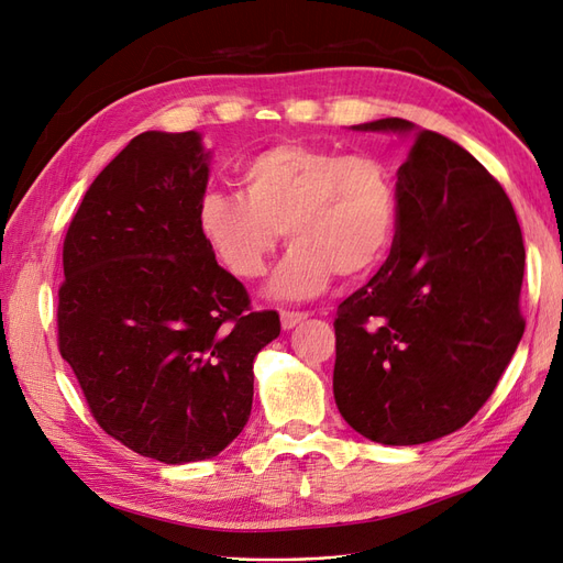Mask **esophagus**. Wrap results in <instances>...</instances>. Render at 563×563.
Returning a JSON list of instances; mask_svg holds the SVG:
<instances>
[{
	"mask_svg": "<svg viewBox=\"0 0 563 563\" xmlns=\"http://www.w3.org/2000/svg\"><path fill=\"white\" fill-rule=\"evenodd\" d=\"M305 319H308V312H291V310H282V327H284V331H291V329H296L298 323H302Z\"/></svg>",
	"mask_w": 563,
	"mask_h": 563,
	"instance_id": "obj_1",
	"label": "esophagus"
}]
</instances>
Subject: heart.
<instances>
[{"label":"heart","mask_w":563,"mask_h":563,"mask_svg":"<svg viewBox=\"0 0 563 563\" xmlns=\"http://www.w3.org/2000/svg\"><path fill=\"white\" fill-rule=\"evenodd\" d=\"M242 195L209 190L197 230L236 279L263 277L282 234L291 244L272 294L308 298L338 275L368 277L395 242L399 192L389 164L371 152L277 143L240 166Z\"/></svg>","instance_id":"b5f03b06"}]
</instances>
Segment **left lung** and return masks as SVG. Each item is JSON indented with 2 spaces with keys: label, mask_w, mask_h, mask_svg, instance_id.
I'll use <instances>...</instances> for the list:
<instances>
[{
  "label": "left lung",
  "mask_w": 563,
  "mask_h": 563,
  "mask_svg": "<svg viewBox=\"0 0 563 563\" xmlns=\"http://www.w3.org/2000/svg\"><path fill=\"white\" fill-rule=\"evenodd\" d=\"M395 244L338 305L333 397L352 430L413 446L467 424L523 335V242L512 201L467 150L406 119Z\"/></svg>",
  "instance_id": "8db88e82"
}]
</instances>
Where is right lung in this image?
Wrapping results in <instances>:
<instances>
[{"mask_svg": "<svg viewBox=\"0 0 563 563\" xmlns=\"http://www.w3.org/2000/svg\"><path fill=\"white\" fill-rule=\"evenodd\" d=\"M207 183L195 131H145L91 183L63 242V360L100 428L166 465L240 437L253 360L282 331L199 236Z\"/></svg>", "mask_w": 563, "mask_h": 563, "instance_id": "obj_1", "label": "right lung"}]
</instances>
